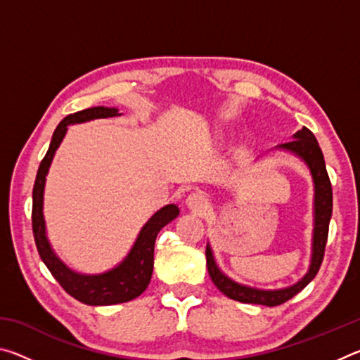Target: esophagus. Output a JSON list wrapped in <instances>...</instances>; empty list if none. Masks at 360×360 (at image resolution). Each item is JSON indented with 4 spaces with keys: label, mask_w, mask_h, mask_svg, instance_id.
Listing matches in <instances>:
<instances>
[{
    "label": "esophagus",
    "mask_w": 360,
    "mask_h": 360,
    "mask_svg": "<svg viewBox=\"0 0 360 360\" xmlns=\"http://www.w3.org/2000/svg\"><path fill=\"white\" fill-rule=\"evenodd\" d=\"M186 205L188 210L197 212V214H200V216L205 214V212L210 210V200H208V197H206V193H203V192H192L187 197Z\"/></svg>",
    "instance_id": "1"
}]
</instances>
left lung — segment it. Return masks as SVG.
Instances as JSON below:
<instances>
[{
  "mask_svg": "<svg viewBox=\"0 0 360 360\" xmlns=\"http://www.w3.org/2000/svg\"><path fill=\"white\" fill-rule=\"evenodd\" d=\"M271 150H284L297 157L308 168L313 181V231H311V255H309L308 270L297 283L279 289H259L252 285L241 284L231 279L221 266H219L211 243H206V265L211 281L216 288L231 300L252 304H265V307H278L290 300L298 292L303 290L318 275L328 235V224L332 217V186L328 179L326 162L318 141L307 127L292 135V141L276 146Z\"/></svg>",
  "mask_w": 360,
  "mask_h": 360,
  "instance_id": "obj_1",
  "label": "left lung"
}]
</instances>
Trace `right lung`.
Masks as SVG:
<instances>
[{
  "mask_svg": "<svg viewBox=\"0 0 360 360\" xmlns=\"http://www.w3.org/2000/svg\"><path fill=\"white\" fill-rule=\"evenodd\" d=\"M117 108L95 106L66 115L53 131L51 146L46 157L42 158L33 187V235L36 248L52 276L71 297L90 307H108L130 302L148 289L154 270V246L157 233L179 216L178 205H167L154 212L146 222L133 243L130 251L117 265L101 273H81L72 270L58 257L56 249L47 236V225L44 217V191L49 169L56 157V152L66 136L70 125L84 124L95 119L119 117Z\"/></svg>",
  "mask_w": 360,
  "mask_h": 360,
  "instance_id": "add662e5",
  "label": "right lung"
}]
</instances>
